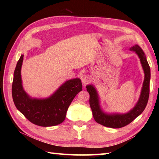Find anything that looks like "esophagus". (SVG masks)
<instances>
[{"label":"esophagus","mask_w":159,"mask_h":159,"mask_svg":"<svg viewBox=\"0 0 159 159\" xmlns=\"http://www.w3.org/2000/svg\"><path fill=\"white\" fill-rule=\"evenodd\" d=\"M89 80H90V79H89V76L83 75L81 76V81H82V83L84 85H87V84L89 82Z\"/></svg>","instance_id":"1"}]
</instances>
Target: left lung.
<instances>
[{
	"mask_svg": "<svg viewBox=\"0 0 159 159\" xmlns=\"http://www.w3.org/2000/svg\"><path fill=\"white\" fill-rule=\"evenodd\" d=\"M130 50L135 52L139 58L144 72V80L139 98L133 109L125 113H106L100 106L99 94L96 87L92 84L86 86L87 92L89 93V104L94 120L97 123L106 127L118 128L130 124L144 111L149 98L150 68L147 61L146 55L137 44L132 46L130 48Z\"/></svg>",
	"mask_w": 159,
	"mask_h": 159,
	"instance_id": "obj_1",
	"label": "left lung"
}]
</instances>
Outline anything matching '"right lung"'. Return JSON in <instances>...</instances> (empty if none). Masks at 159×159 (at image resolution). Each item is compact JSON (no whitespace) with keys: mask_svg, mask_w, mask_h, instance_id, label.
<instances>
[{"mask_svg":"<svg viewBox=\"0 0 159 159\" xmlns=\"http://www.w3.org/2000/svg\"><path fill=\"white\" fill-rule=\"evenodd\" d=\"M23 57L21 55L13 73L12 97L17 109L38 126L48 127L62 123L66 119L70 104L76 94L82 91L81 80L79 78L66 80L48 98H32L22 86Z\"/></svg>","mask_w":159,"mask_h":159,"instance_id":"add662e5","label":"right lung"}]
</instances>
